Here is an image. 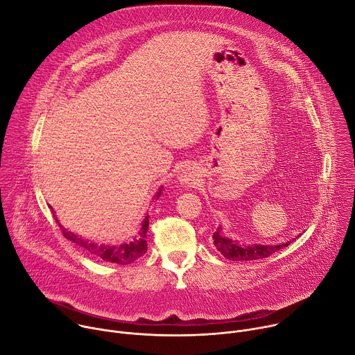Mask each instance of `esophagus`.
Returning a JSON list of instances; mask_svg holds the SVG:
<instances>
[{"mask_svg":"<svg viewBox=\"0 0 355 355\" xmlns=\"http://www.w3.org/2000/svg\"><path fill=\"white\" fill-rule=\"evenodd\" d=\"M194 180H196V172L190 168L184 169L183 173L180 175V182L183 184H191V183H194Z\"/></svg>","mask_w":355,"mask_h":355,"instance_id":"1","label":"esophagus"}]
</instances>
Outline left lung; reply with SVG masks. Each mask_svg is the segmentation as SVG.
<instances>
[{"mask_svg":"<svg viewBox=\"0 0 355 355\" xmlns=\"http://www.w3.org/2000/svg\"><path fill=\"white\" fill-rule=\"evenodd\" d=\"M212 241H214V246L217 250L228 260L234 261H249V260H259L264 257H270L272 253L278 252L279 249L288 246L291 242L282 243V245H271V246H264V245H250V246H243L239 245L238 242L227 238L223 232L221 228H217V231L212 235Z\"/></svg>","mask_w":355,"mask_h":355,"instance_id":"obj_1","label":"left lung"}]
</instances>
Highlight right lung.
Masks as SVG:
<instances>
[{
  "label": "right lung",
  "mask_w": 355,
  "mask_h": 355,
  "mask_svg": "<svg viewBox=\"0 0 355 355\" xmlns=\"http://www.w3.org/2000/svg\"><path fill=\"white\" fill-rule=\"evenodd\" d=\"M161 196V189L157 193V198ZM150 217L147 216L144 223H143V227H141L139 232H138V236L130 242V243H123V245H119V246H105V245H96L94 242H89V241H85L80 236H77L76 234L73 232H68L62 228V235L71 241L77 243L81 249H84L85 252H88L91 256L94 257H98L101 260H105V261H109V263H116V264H130L132 263L134 260L139 259L141 256H144L147 253V232H148V225H150ZM60 225V224H58Z\"/></svg>",
  "instance_id": "1"
}]
</instances>
